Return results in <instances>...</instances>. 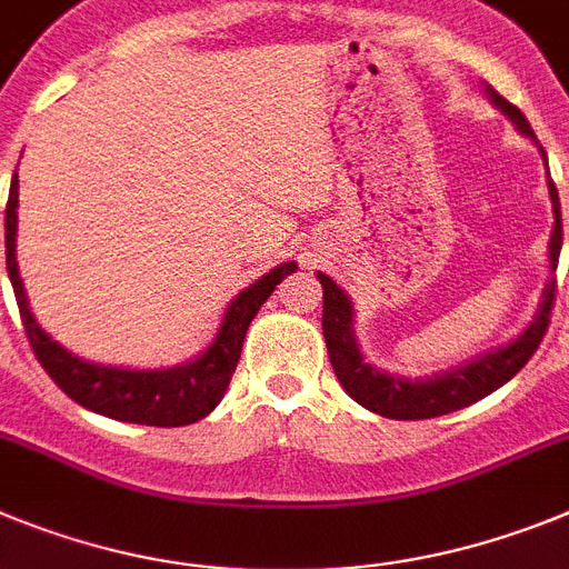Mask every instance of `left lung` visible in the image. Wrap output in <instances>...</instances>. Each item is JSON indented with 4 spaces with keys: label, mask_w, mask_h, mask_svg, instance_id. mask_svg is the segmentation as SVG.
I'll list each match as a JSON object with an SVG mask.
<instances>
[{
    "label": "left lung",
    "mask_w": 569,
    "mask_h": 569,
    "mask_svg": "<svg viewBox=\"0 0 569 569\" xmlns=\"http://www.w3.org/2000/svg\"><path fill=\"white\" fill-rule=\"evenodd\" d=\"M483 93L516 126L518 134L532 140L541 160L547 162L545 148L532 134L527 117L512 102L503 100L501 93L492 91L490 86L483 88ZM547 191H550L552 202V231L550 243H547L550 280L541 291V303H538L536 315L527 323V329L516 335L510 343L496 346L490 352L476 355L472 360H463V363L443 369V372L423 375V378H403V375L387 372V369H378L375 363H369L360 352L358 338H355L352 298L329 274L318 271V280L323 286L326 349H329V360H332L340 387L346 389V395L352 401H358L360 407H367L375 415L395 418V421H423V418H438V415L456 412V409L481 401V398L496 392L498 387H503L507 380L516 378V372H521L523 363L532 358V352L545 338L547 326H550L552 298H556V266L558 254H561V206H558V191L550 180V171H547Z\"/></svg>",
    "instance_id": "obj_1"
}]
</instances>
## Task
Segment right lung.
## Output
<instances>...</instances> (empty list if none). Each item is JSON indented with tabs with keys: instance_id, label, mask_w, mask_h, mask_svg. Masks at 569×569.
<instances>
[{
	"instance_id": "right-lung-1",
	"label": "right lung",
	"mask_w": 569,
	"mask_h": 569,
	"mask_svg": "<svg viewBox=\"0 0 569 569\" xmlns=\"http://www.w3.org/2000/svg\"><path fill=\"white\" fill-rule=\"evenodd\" d=\"M17 209L19 177L13 174L11 197H8V209H4V257H8V278H11L24 335L31 340L33 355L71 401L97 415L113 418V421L146 423V427H186V423H194L214 412L217 403L223 401L237 360H240L246 329L260 312V306L271 298V291L278 289L280 280L291 271H298L295 260H286L266 271L263 278L254 280L249 289L240 291L226 306L220 329L211 343L186 363L162 369L106 367V363H93V360L68 352L66 346L53 340L33 318L17 266Z\"/></svg>"
}]
</instances>
